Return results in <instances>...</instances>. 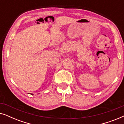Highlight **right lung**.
<instances>
[{"label": "right lung", "mask_w": 124, "mask_h": 124, "mask_svg": "<svg viewBox=\"0 0 124 124\" xmlns=\"http://www.w3.org/2000/svg\"><path fill=\"white\" fill-rule=\"evenodd\" d=\"M32 94V95H33V94Z\"/></svg>", "instance_id": "1"}]
</instances>
